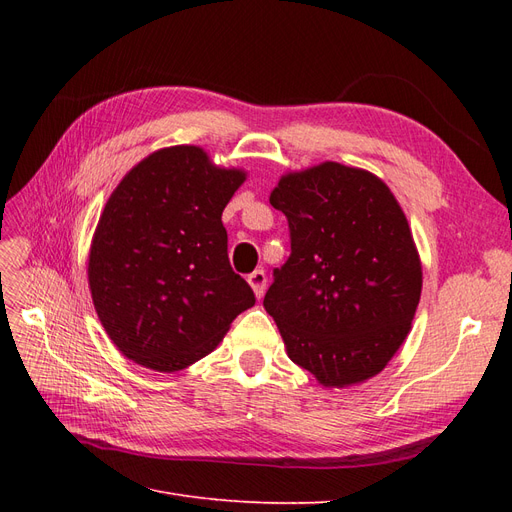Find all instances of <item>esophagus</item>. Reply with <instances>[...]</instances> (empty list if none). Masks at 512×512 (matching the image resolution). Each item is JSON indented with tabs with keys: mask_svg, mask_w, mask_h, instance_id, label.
Returning a JSON list of instances; mask_svg holds the SVG:
<instances>
[{
	"mask_svg": "<svg viewBox=\"0 0 512 512\" xmlns=\"http://www.w3.org/2000/svg\"><path fill=\"white\" fill-rule=\"evenodd\" d=\"M247 282H250L254 294L260 299L262 294H265V290H267V273L262 271V269H256L254 273L247 275Z\"/></svg>",
	"mask_w": 512,
	"mask_h": 512,
	"instance_id": "esophagus-1",
	"label": "esophagus"
}]
</instances>
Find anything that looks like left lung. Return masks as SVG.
<instances>
[{
    "label": "left lung",
    "mask_w": 512,
    "mask_h": 512,
    "mask_svg": "<svg viewBox=\"0 0 512 512\" xmlns=\"http://www.w3.org/2000/svg\"><path fill=\"white\" fill-rule=\"evenodd\" d=\"M290 256L273 269L265 309L290 359L324 386L380 374L404 344L423 271L404 211L384 181L337 162L280 179Z\"/></svg>",
    "instance_id": "8db88e82"
}]
</instances>
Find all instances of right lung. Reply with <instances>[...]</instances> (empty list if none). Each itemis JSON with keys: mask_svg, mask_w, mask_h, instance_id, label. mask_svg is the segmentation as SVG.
<instances>
[{"mask_svg": "<svg viewBox=\"0 0 512 512\" xmlns=\"http://www.w3.org/2000/svg\"><path fill=\"white\" fill-rule=\"evenodd\" d=\"M245 181L200 147L151 153L121 179L89 252V288L113 344L134 363L179 371L222 342L256 303L230 267L222 211Z\"/></svg>", "mask_w": 512, "mask_h": 512, "instance_id": "right-lung-1", "label": "right lung"}]
</instances>
